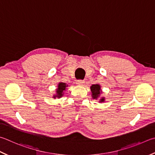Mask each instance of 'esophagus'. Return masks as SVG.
<instances>
[{"label": "esophagus", "mask_w": 155, "mask_h": 155, "mask_svg": "<svg viewBox=\"0 0 155 155\" xmlns=\"http://www.w3.org/2000/svg\"><path fill=\"white\" fill-rule=\"evenodd\" d=\"M84 83H85V81H84V80H77V85H83Z\"/></svg>", "instance_id": "esophagus-1"}]
</instances>
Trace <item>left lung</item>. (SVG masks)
Returning a JSON list of instances; mask_svg holds the SVG:
<instances>
[{
    "label": "left lung",
    "mask_w": 155,
    "mask_h": 155,
    "mask_svg": "<svg viewBox=\"0 0 155 155\" xmlns=\"http://www.w3.org/2000/svg\"><path fill=\"white\" fill-rule=\"evenodd\" d=\"M91 91L92 92V97L94 99H97L100 94V86L99 85H93L91 87ZM104 101V98H102L100 102H102Z\"/></svg>",
    "instance_id": "left-lung-1"
}]
</instances>
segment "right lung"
I'll list each match as a JSON object with an SVG mask.
<instances>
[{"label":"right lung","mask_w":155,"mask_h":155,"mask_svg":"<svg viewBox=\"0 0 155 155\" xmlns=\"http://www.w3.org/2000/svg\"><path fill=\"white\" fill-rule=\"evenodd\" d=\"M68 86L66 85V83H60V84L58 85V88L57 89V91H56V92H57V94H56L55 95H54L53 96V97L55 98L56 97H61V96L63 95V91H64V90L66 89V87Z\"/></svg>","instance_id":"1"}]
</instances>
